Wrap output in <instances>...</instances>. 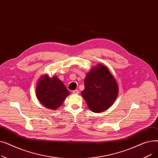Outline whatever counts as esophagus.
<instances>
[{
    "instance_id": "esophagus-1",
    "label": "esophagus",
    "mask_w": 158,
    "mask_h": 158,
    "mask_svg": "<svg viewBox=\"0 0 158 158\" xmlns=\"http://www.w3.org/2000/svg\"><path fill=\"white\" fill-rule=\"evenodd\" d=\"M72 93L74 94H78L79 93V91L78 89H75V90L72 91Z\"/></svg>"
}]
</instances>
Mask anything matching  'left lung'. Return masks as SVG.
<instances>
[{
  "label": "left lung",
  "instance_id": "obj_1",
  "mask_svg": "<svg viewBox=\"0 0 158 158\" xmlns=\"http://www.w3.org/2000/svg\"><path fill=\"white\" fill-rule=\"evenodd\" d=\"M81 94L89 108L95 113L102 112L112 106L118 94L117 82L106 66L94 67L85 79Z\"/></svg>",
  "mask_w": 158,
  "mask_h": 158
}]
</instances>
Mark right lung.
<instances>
[{"mask_svg": "<svg viewBox=\"0 0 158 158\" xmlns=\"http://www.w3.org/2000/svg\"><path fill=\"white\" fill-rule=\"evenodd\" d=\"M63 82L57 77L49 78L47 75L41 77L36 89V94L41 104L48 109L56 110L69 95Z\"/></svg>", "mask_w": 158, "mask_h": 158, "instance_id": "1", "label": "right lung"}]
</instances>
